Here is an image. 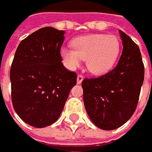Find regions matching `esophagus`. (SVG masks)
<instances>
[{
    "mask_svg": "<svg viewBox=\"0 0 152 152\" xmlns=\"http://www.w3.org/2000/svg\"><path fill=\"white\" fill-rule=\"evenodd\" d=\"M83 79H84V76L81 75V74H79L78 77H77V84H81Z\"/></svg>",
    "mask_w": 152,
    "mask_h": 152,
    "instance_id": "obj_1",
    "label": "esophagus"
}]
</instances>
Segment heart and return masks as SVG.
Listing matches in <instances>:
<instances>
[{"instance_id":"heart-1","label":"heart","mask_w":152,"mask_h":152,"mask_svg":"<svg viewBox=\"0 0 152 152\" xmlns=\"http://www.w3.org/2000/svg\"><path fill=\"white\" fill-rule=\"evenodd\" d=\"M71 48H62L61 55L65 65L75 69L85 60L86 67L94 74H104L114 66L119 55V39L112 34H90L72 41Z\"/></svg>"}]
</instances>
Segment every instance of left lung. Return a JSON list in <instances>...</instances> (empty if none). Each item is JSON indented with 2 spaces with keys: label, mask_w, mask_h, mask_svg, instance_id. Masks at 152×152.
I'll list each match as a JSON object with an SVG mask.
<instances>
[{
  "label": "left lung",
  "mask_w": 152,
  "mask_h": 152,
  "mask_svg": "<svg viewBox=\"0 0 152 152\" xmlns=\"http://www.w3.org/2000/svg\"><path fill=\"white\" fill-rule=\"evenodd\" d=\"M123 52L117 66L97 78L82 82L86 112L95 125L113 130L124 125L137 107L145 67L137 45L119 30Z\"/></svg>",
  "instance_id": "8db88e82"
}]
</instances>
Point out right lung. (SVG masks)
<instances>
[{
  "instance_id": "1",
  "label": "right lung",
  "mask_w": 152,
  "mask_h": 152,
  "mask_svg": "<svg viewBox=\"0 0 152 152\" xmlns=\"http://www.w3.org/2000/svg\"><path fill=\"white\" fill-rule=\"evenodd\" d=\"M63 30L45 27L23 39L10 70L15 112L30 126L44 128L55 123L63 110L77 74L62 64Z\"/></svg>"
}]
</instances>
